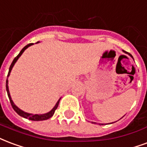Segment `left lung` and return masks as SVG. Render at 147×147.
Segmentation results:
<instances>
[{
  "mask_svg": "<svg viewBox=\"0 0 147 147\" xmlns=\"http://www.w3.org/2000/svg\"><path fill=\"white\" fill-rule=\"evenodd\" d=\"M122 51L124 52V53H125V54H129V56H130V57H131V58H132V59L134 60V58H133V57H132V56H131V54H129V53H128V52H126V51H123V50H122ZM91 122H92V123H94V124H96V122H93V121H91ZM99 125H104V124H101V123H99Z\"/></svg>",
  "mask_w": 147,
  "mask_h": 147,
  "instance_id": "left-lung-1",
  "label": "left lung"
}]
</instances>
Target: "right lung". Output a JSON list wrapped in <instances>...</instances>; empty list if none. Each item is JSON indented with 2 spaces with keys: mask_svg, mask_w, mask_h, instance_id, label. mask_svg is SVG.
<instances>
[{
  "mask_svg": "<svg viewBox=\"0 0 147 147\" xmlns=\"http://www.w3.org/2000/svg\"><path fill=\"white\" fill-rule=\"evenodd\" d=\"M39 42H37L36 43H38ZM33 45V43H29L28 45H26V47H24L22 49V51H20V53L17 55V57H15V59L13 60L12 63H11V65L10 66L9 68V71H8V74H7V78L8 76H10V73H11V71L12 70V68L14 67V65L16 63V61H18V59L19 57H21V55L23 54V52L26 50L29 47L32 46ZM6 90H7V96H8V98H9V100H10V103L11 104V106H12L13 109L15 110V111H16L18 115H20L21 117H23L25 118H27V119H29V120H32V121H43V120H47L49 118H51L54 115V111H55V110L57 109V107H58V104H59V102H60V100L61 98L57 100V102L56 103V104L54 105V107L52 108L49 112L47 113H45V114H30V113H27V112H25L23 111L22 110H21L20 108H18L17 106H16L15 103L13 102V100H11V95H10V92H9V89H8V80H6Z\"/></svg>",
  "mask_w": 147,
  "mask_h": 147,
  "instance_id": "add662e5",
  "label": "right lung"
}]
</instances>
